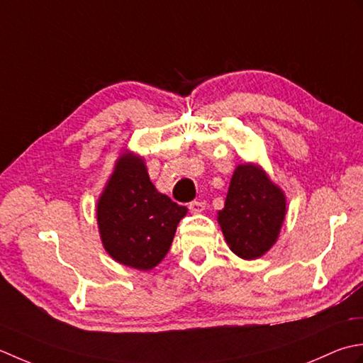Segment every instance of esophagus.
Segmentation results:
<instances>
[{
  "label": "esophagus",
  "mask_w": 363,
  "mask_h": 363,
  "mask_svg": "<svg viewBox=\"0 0 363 363\" xmlns=\"http://www.w3.org/2000/svg\"><path fill=\"white\" fill-rule=\"evenodd\" d=\"M205 202H197V201H194V202H191L189 205H188V208H189V211L191 213H194V214H199V213H202L203 210H205Z\"/></svg>",
  "instance_id": "obj_1"
}]
</instances>
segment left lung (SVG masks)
<instances>
[{
  "instance_id": "obj_1",
  "label": "left lung",
  "mask_w": 363,
  "mask_h": 363,
  "mask_svg": "<svg viewBox=\"0 0 363 363\" xmlns=\"http://www.w3.org/2000/svg\"><path fill=\"white\" fill-rule=\"evenodd\" d=\"M286 216L285 192L262 166L244 162L235 167L225 205L218 223L227 246L242 260L263 257L279 240Z\"/></svg>"
}]
</instances>
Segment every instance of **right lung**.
<instances>
[{"label": "right lung", "mask_w": 363, "mask_h": 363, "mask_svg": "<svg viewBox=\"0 0 363 363\" xmlns=\"http://www.w3.org/2000/svg\"><path fill=\"white\" fill-rule=\"evenodd\" d=\"M188 208L150 182L144 157L125 150L97 201V225L108 255L128 268L150 271L171 247Z\"/></svg>", "instance_id": "right-lung-1"}]
</instances>
